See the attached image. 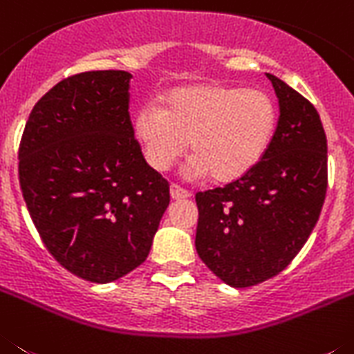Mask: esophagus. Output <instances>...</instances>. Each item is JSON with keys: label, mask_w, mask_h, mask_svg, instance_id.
I'll use <instances>...</instances> for the list:
<instances>
[{"label": "esophagus", "mask_w": 354, "mask_h": 354, "mask_svg": "<svg viewBox=\"0 0 354 354\" xmlns=\"http://www.w3.org/2000/svg\"><path fill=\"white\" fill-rule=\"evenodd\" d=\"M169 190H171V197H173V199H187V197H190L189 190H185L183 187H180V185H176V183H171Z\"/></svg>", "instance_id": "1"}]
</instances>
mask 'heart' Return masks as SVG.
Returning <instances> with one entry per match:
<instances>
[{
    "label": "heart",
    "mask_w": 354,
    "mask_h": 354,
    "mask_svg": "<svg viewBox=\"0 0 354 354\" xmlns=\"http://www.w3.org/2000/svg\"><path fill=\"white\" fill-rule=\"evenodd\" d=\"M277 106L268 93L238 86L194 84L165 95L162 109L142 107L136 136L145 158L164 173L187 151V176L229 183L252 171L272 145Z\"/></svg>",
    "instance_id": "obj_1"
}]
</instances>
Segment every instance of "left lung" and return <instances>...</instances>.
Returning <instances> with one entry per match:
<instances>
[{
  "instance_id": "obj_1",
  "label": "left lung",
  "mask_w": 354,
  "mask_h": 354,
  "mask_svg": "<svg viewBox=\"0 0 354 354\" xmlns=\"http://www.w3.org/2000/svg\"><path fill=\"white\" fill-rule=\"evenodd\" d=\"M280 116L259 164L225 187L196 194V248L232 288L272 279L295 259L321 215L328 187L326 133L319 113L272 74Z\"/></svg>"
}]
</instances>
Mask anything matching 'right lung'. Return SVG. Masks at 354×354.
Here are the masks:
<instances>
[{
  "mask_svg": "<svg viewBox=\"0 0 354 354\" xmlns=\"http://www.w3.org/2000/svg\"><path fill=\"white\" fill-rule=\"evenodd\" d=\"M125 70L70 75L35 104L19 145L33 224L70 273L106 284L146 261L169 183L133 138Z\"/></svg>",
  "mask_w": 354,
  "mask_h": 354,
  "instance_id": "1",
  "label": "right lung"
}]
</instances>
